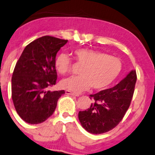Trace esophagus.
<instances>
[{"mask_svg":"<svg viewBox=\"0 0 155 155\" xmlns=\"http://www.w3.org/2000/svg\"><path fill=\"white\" fill-rule=\"evenodd\" d=\"M66 94H69V95H71V96H75V97L79 96V94H76V93H74V92H71V91H68V90H66Z\"/></svg>","mask_w":155,"mask_h":155,"instance_id":"esophagus-1","label":"esophagus"}]
</instances>
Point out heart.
<instances>
[{"instance_id":"heart-1","label":"heart","mask_w":155,"mask_h":155,"mask_svg":"<svg viewBox=\"0 0 155 155\" xmlns=\"http://www.w3.org/2000/svg\"><path fill=\"white\" fill-rule=\"evenodd\" d=\"M76 61L84 67L80 76H71L60 82L61 88L79 93L92 87L102 90L109 87L120 75L122 62L118 58L97 50L81 48L74 51ZM55 68L62 75L69 73L71 61L68 55L60 54L55 60Z\"/></svg>"}]
</instances>
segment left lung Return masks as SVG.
Returning <instances> with one entry per match:
<instances>
[{"mask_svg": "<svg viewBox=\"0 0 155 155\" xmlns=\"http://www.w3.org/2000/svg\"><path fill=\"white\" fill-rule=\"evenodd\" d=\"M137 79L136 70H133L115 87L89 95L94 102L79 113V120L86 131L103 134L120 122L131 104Z\"/></svg>", "mask_w": 155, "mask_h": 155, "instance_id": "obj_1", "label": "left lung"}]
</instances>
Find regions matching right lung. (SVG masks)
<instances>
[{
	"mask_svg": "<svg viewBox=\"0 0 155 155\" xmlns=\"http://www.w3.org/2000/svg\"><path fill=\"white\" fill-rule=\"evenodd\" d=\"M68 40L51 36L37 39L26 46L12 79V100L22 120L39 124L53 115L64 90L51 92L56 84L55 57Z\"/></svg>",
	"mask_w": 155,
	"mask_h": 155,
	"instance_id": "obj_1",
	"label": "right lung"
}]
</instances>
